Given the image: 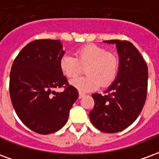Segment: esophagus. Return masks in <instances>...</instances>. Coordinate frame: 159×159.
<instances>
[{"label":"esophagus","instance_id":"34e87169","mask_svg":"<svg viewBox=\"0 0 159 159\" xmlns=\"http://www.w3.org/2000/svg\"><path fill=\"white\" fill-rule=\"evenodd\" d=\"M85 96V93H82V92H79V99H82L83 97Z\"/></svg>","mask_w":159,"mask_h":159}]
</instances>
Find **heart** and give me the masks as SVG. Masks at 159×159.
I'll return each mask as SVG.
<instances>
[{
	"label": "heart",
	"mask_w": 159,
	"mask_h": 159,
	"mask_svg": "<svg viewBox=\"0 0 159 159\" xmlns=\"http://www.w3.org/2000/svg\"><path fill=\"white\" fill-rule=\"evenodd\" d=\"M75 56L65 54L59 60V68L63 74L73 78L85 69L87 76L76 77L70 81L71 85L82 92H90L102 87L111 85L116 80L119 70V59L111 52H107L103 47L89 44L81 47Z\"/></svg>",
	"instance_id": "obj_1"
}]
</instances>
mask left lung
Returning <instances> with one entry per match:
<instances>
[{
    "instance_id": "1",
    "label": "left lung",
    "mask_w": 159,
    "mask_h": 159,
    "mask_svg": "<svg viewBox=\"0 0 159 159\" xmlns=\"http://www.w3.org/2000/svg\"><path fill=\"white\" fill-rule=\"evenodd\" d=\"M116 44L119 70L105 95L93 93L94 107L89 113L93 126L105 133L125 129L136 120L147 99L148 70L142 56L131 42L105 41Z\"/></svg>"
}]
</instances>
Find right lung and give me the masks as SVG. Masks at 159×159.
<instances>
[{"label": "right lung", "instance_id": "obj_1", "mask_svg": "<svg viewBox=\"0 0 159 159\" xmlns=\"http://www.w3.org/2000/svg\"><path fill=\"white\" fill-rule=\"evenodd\" d=\"M59 40L30 42L16 57L10 72L9 92L19 119L34 132L54 133L68 121L69 111L78 98L59 68L65 52ZM63 86L59 93L54 89Z\"/></svg>", "mask_w": 159, "mask_h": 159}]
</instances>
